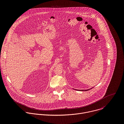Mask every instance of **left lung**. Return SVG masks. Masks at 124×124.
Returning a JSON list of instances; mask_svg holds the SVG:
<instances>
[{
  "instance_id": "obj_1",
  "label": "left lung",
  "mask_w": 124,
  "mask_h": 124,
  "mask_svg": "<svg viewBox=\"0 0 124 124\" xmlns=\"http://www.w3.org/2000/svg\"><path fill=\"white\" fill-rule=\"evenodd\" d=\"M91 89L92 88L89 89H87V90H79V91H86L89 90L90 89Z\"/></svg>"
}]
</instances>
